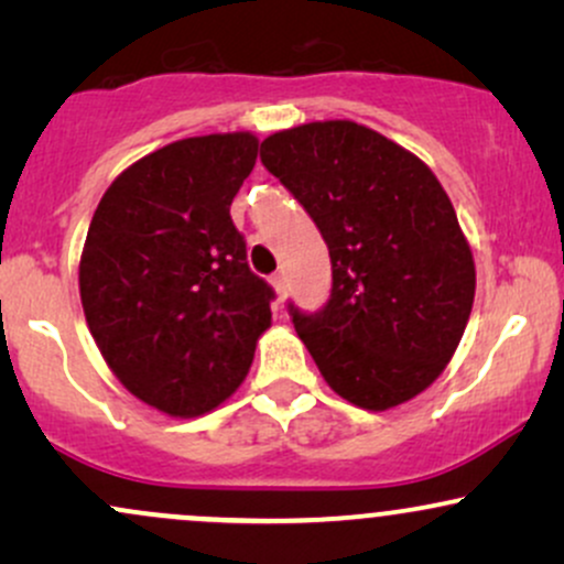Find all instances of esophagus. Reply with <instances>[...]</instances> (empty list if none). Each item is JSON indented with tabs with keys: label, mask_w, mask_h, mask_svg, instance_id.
<instances>
[{
	"label": "esophagus",
	"mask_w": 564,
	"mask_h": 564,
	"mask_svg": "<svg viewBox=\"0 0 564 564\" xmlns=\"http://www.w3.org/2000/svg\"><path fill=\"white\" fill-rule=\"evenodd\" d=\"M270 283H273V289H275V294H278V302L286 300V275L275 273L273 278H270Z\"/></svg>",
	"instance_id": "esophagus-1"
}]
</instances>
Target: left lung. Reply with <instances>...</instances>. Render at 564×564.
I'll use <instances>...</instances> for the list:
<instances>
[{
    "label": "left lung",
    "instance_id": "1",
    "mask_svg": "<svg viewBox=\"0 0 564 564\" xmlns=\"http://www.w3.org/2000/svg\"><path fill=\"white\" fill-rule=\"evenodd\" d=\"M264 170L318 225L332 296L291 321L336 394L387 411L435 381L475 302V260L430 166L355 121H313L262 140Z\"/></svg>",
    "mask_w": 564,
    "mask_h": 564
}]
</instances>
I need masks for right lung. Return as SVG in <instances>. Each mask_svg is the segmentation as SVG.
I'll use <instances>...</instances> for the list:
<instances>
[{
	"instance_id": "1",
	"label": "right lung",
	"mask_w": 564,
	"mask_h": 564,
	"mask_svg": "<svg viewBox=\"0 0 564 564\" xmlns=\"http://www.w3.org/2000/svg\"><path fill=\"white\" fill-rule=\"evenodd\" d=\"M257 148L251 132L170 142L121 172L89 223L84 318L116 379L170 416L228 400L273 318L230 219Z\"/></svg>"
}]
</instances>
